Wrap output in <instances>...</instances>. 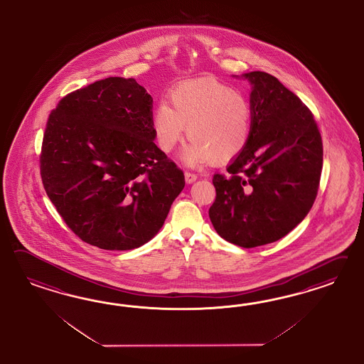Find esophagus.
Instances as JSON below:
<instances>
[{"instance_id":"obj_1","label":"esophagus","mask_w":364,"mask_h":364,"mask_svg":"<svg viewBox=\"0 0 364 364\" xmlns=\"http://www.w3.org/2000/svg\"><path fill=\"white\" fill-rule=\"evenodd\" d=\"M184 175H186V181H187L188 184H192L198 178V175L193 173V172H186Z\"/></svg>"}]
</instances>
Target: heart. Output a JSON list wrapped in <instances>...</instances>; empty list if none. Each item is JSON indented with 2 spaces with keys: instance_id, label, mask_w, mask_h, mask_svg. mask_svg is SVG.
Masks as SVG:
<instances>
[{
  "instance_id": "heart-1",
  "label": "heart",
  "mask_w": 364,
  "mask_h": 364,
  "mask_svg": "<svg viewBox=\"0 0 364 364\" xmlns=\"http://www.w3.org/2000/svg\"><path fill=\"white\" fill-rule=\"evenodd\" d=\"M171 107L160 102L152 117L159 148L169 154L181 141L186 128L192 141L184 149L188 166H200L213 157L230 161L245 149L252 129V110L242 93L213 80H198L177 87Z\"/></svg>"
}]
</instances>
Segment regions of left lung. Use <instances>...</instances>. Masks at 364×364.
Segmentation results:
<instances>
[{"mask_svg":"<svg viewBox=\"0 0 364 364\" xmlns=\"http://www.w3.org/2000/svg\"><path fill=\"white\" fill-rule=\"evenodd\" d=\"M251 137L227 168L213 175L210 219L227 242L242 248L274 242L292 231L314 205L323 143L312 112L277 78L250 72Z\"/></svg>","mask_w":364,"mask_h":364,"instance_id":"left-lung-1","label":"left lung"}]
</instances>
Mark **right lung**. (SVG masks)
<instances>
[{"instance_id": "right-lung-1", "label": "right lung", "mask_w": 364, "mask_h": 364, "mask_svg": "<svg viewBox=\"0 0 364 364\" xmlns=\"http://www.w3.org/2000/svg\"><path fill=\"white\" fill-rule=\"evenodd\" d=\"M152 102L134 78H104L66 95L46 122L45 192L75 235L101 250L149 242L186 186L154 144Z\"/></svg>"}]
</instances>
